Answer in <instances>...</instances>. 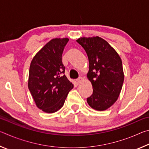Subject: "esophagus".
<instances>
[{"label":"esophagus","instance_id":"esophagus-1","mask_svg":"<svg viewBox=\"0 0 149 149\" xmlns=\"http://www.w3.org/2000/svg\"><path fill=\"white\" fill-rule=\"evenodd\" d=\"M83 80H84L83 77H79V78H77V79H76V81H77V84H80V83H81L83 81Z\"/></svg>","mask_w":149,"mask_h":149}]
</instances>
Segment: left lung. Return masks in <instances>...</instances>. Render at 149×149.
<instances>
[{
  "mask_svg": "<svg viewBox=\"0 0 149 149\" xmlns=\"http://www.w3.org/2000/svg\"><path fill=\"white\" fill-rule=\"evenodd\" d=\"M77 42L85 50L89 62L87 76L93 91L87 103L96 110H107L116 101L122 90L124 80L122 59L101 37H81Z\"/></svg>",
  "mask_w": 149,
  "mask_h": 149,
  "instance_id": "1",
  "label": "left lung"
}]
</instances>
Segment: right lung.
<instances>
[{"label":"right lung","mask_w":149,"mask_h":149,"mask_svg":"<svg viewBox=\"0 0 149 149\" xmlns=\"http://www.w3.org/2000/svg\"><path fill=\"white\" fill-rule=\"evenodd\" d=\"M69 39L50 40L35 55L29 67L28 88L36 106L54 113L64 104L74 85L65 75L62 54Z\"/></svg>","instance_id":"right-lung-1"}]
</instances>
